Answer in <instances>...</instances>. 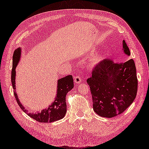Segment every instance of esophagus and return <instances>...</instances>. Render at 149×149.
I'll return each instance as SVG.
<instances>
[{
    "mask_svg": "<svg viewBox=\"0 0 149 149\" xmlns=\"http://www.w3.org/2000/svg\"><path fill=\"white\" fill-rule=\"evenodd\" d=\"M74 81L76 84H79L81 82V77L79 75H75L74 77Z\"/></svg>",
    "mask_w": 149,
    "mask_h": 149,
    "instance_id": "34e87169",
    "label": "esophagus"
}]
</instances>
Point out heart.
<instances>
[{"label":"heart","mask_w":149,"mask_h":149,"mask_svg":"<svg viewBox=\"0 0 149 149\" xmlns=\"http://www.w3.org/2000/svg\"><path fill=\"white\" fill-rule=\"evenodd\" d=\"M100 60V56L99 55H95L94 56V57L93 58V60H92V61L94 63H96L98 62V61Z\"/></svg>","instance_id":"b5f03b06"}]
</instances>
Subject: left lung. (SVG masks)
<instances>
[{
  "label": "left lung",
  "mask_w": 149,
  "mask_h": 149,
  "mask_svg": "<svg viewBox=\"0 0 149 149\" xmlns=\"http://www.w3.org/2000/svg\"><path fill=\"white\" fill-rule=\"evenodd\" d=\"M125 54L129 48L123 40ZM93 98V109L103 117L111 118L123 113L136 98L137 91L136 68L133 59L115 63L104 59L93 68L86 80Z\"/></svg>",
  "instance_id": "obj_1"
}]
</instances>
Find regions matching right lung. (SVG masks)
<instances>
[{"instance_id": "add662e5", "label": "right lung", "mask_w": 149, "mask_h": 149, "mask_svg": "<svg viewBox=\"0 0 149 149\" xmlns=\"http://www.w3.org/2000/svg\"><path fill=\"white\" fill-rule=\"evenodd\" d=\"M21 56V49L19 47L15 49L13 55V68L12 70V86L14 91V96L18 105H19L21 109L24 112H25L29 117L36 120L40 123H52L63 118L66 113V94L70 91H71L74 87V79L72 75H69L67 76L61 78L58 80L57 85V94L55 98V102L50 105L47 109H43L41 112L38 113H29L24 107L19 98L15 91V68L19 61Z\"/></svg>"}]
</instances>
